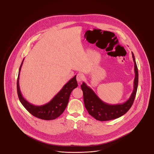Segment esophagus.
I'll return each mask as SVG.
<instances>
[{"label":"esophagus","mask_w":154,"mask_h":154,"mask_svg":"<svg viewBox=\"0 0 154 154\" xmlns=\"http://www.w3.org/2000/svg\"><path fill=\"white\" fill-rule=\"evenodd\" d=\"M76 79H77V81L78 82H81V81L84 80V75L82 73L77 74Z\"/></svg>","instance_id":"esophagus-1"}]
</instances>
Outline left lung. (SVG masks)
<instances>
[{
    "label": "left lung",
    "instance_id": "left-lung-1",
    "mask_svg": "<svg viewBox=\"0 0 154 154\" xmlns=\"http://www.w3.org/2000/svg\"><path fill=\"white\" fill-rule=\"evenodd\" d=\"M132 57L134 64L135 77L134 80V88L129 99L125 102L118 104H110L104 102L94 91L83 82L81 85L83 91L84 102L88 113L96 120L106 121L120 117L126 113L131 109L135 99L138 87L139 73L138 69L132 52Z\"/></svg>",
    "mask_w": 154,
    "mask_h": 154
}]
</instances>
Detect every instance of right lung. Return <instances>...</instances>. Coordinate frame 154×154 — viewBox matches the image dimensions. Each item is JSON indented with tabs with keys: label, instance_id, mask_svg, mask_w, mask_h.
Returning <instances> with one entry per match:
<instances>
[{
	"label": "right lung",
	"instance_id": "add662e5",
	"mask_svg": "<svg viewBox=\"0 0 154 154\" xmlns=\"http://www.w3.org/2000/svg\"><path fill=\"white\" fill-rule=\"evenodd\" d=\"M23 60L24 59H23L19 69L18 76L17 82V94L20 102L26 110L33 116L44 120L55 119L63 112L69 102V99L72 91L78 86L76 80V75H74V77L66 83L50 102L42 106H35L28 102L22 96L20 91L19 79Z\"/></svg>",
	"mask_w": 154,
	"mask_h": 154
}]
</instances>
